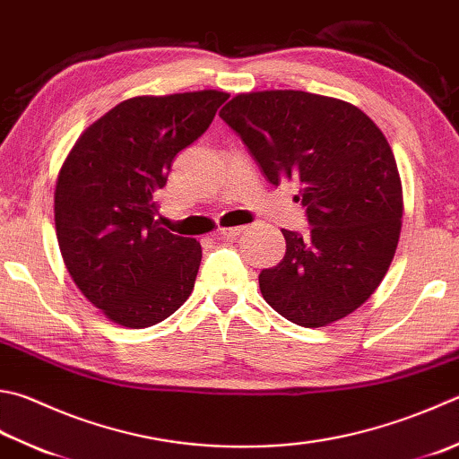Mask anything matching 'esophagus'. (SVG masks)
I'll list each match as a JSON object with an SVG mask.
<instances>
[{
    "label": "esophagus",
    "mask_w": 459,
    "mask_h": 459,
    "mask_svg": "<svg viewBox=\"0 0 459 459\" xmlns=\"http://www.w3.org/2000/svg\"><path fill=\"white\" fill-rule=\"evenodd\" d=\"M241 231H244V228H228V230H220V236L226 239H236Z\"/></svg>",
    "instance_id": "1"
}]
</instances>
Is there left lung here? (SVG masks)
<instances>
[{
	"instance_id": "1",
	"label": "left lung",
	"mask_w": 459,
	"mask_h": 459,
	"mask_svg": "<svg viewBox=\"0 0 459 459\" xmlns=\"http://www.w3.org/2000/svg\"><path fill=\"white\" fill-rule=\"evenodd\" d=\"M220 117L270 184L298 181L311 226L281 230L283 259L259 273L264 299L301 327L350 316L382 283L402 230V179L382 129L348 101L296 90L239 93Z\"/></svg>"
}]
</instances>
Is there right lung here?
I'll return each mask as SVG.
<instances>
[{"label":"right lung","mask_w":459,"mask_h":459,"mask_svg":"<svg viewBox=\"0 0 459 459\" xmlns=\"http://www.w3.org/2000/svg\"><path fill=\"white\" fill-rule=\"evenodd\" d=\"M228 98L204 90L126 100L67 153L56 184L57 244L77 288L111 322L155 325L192 293L202 246L160 226L155 194Z\"/></svg>","instance_id":"right-lung-1"}]
</instances>
